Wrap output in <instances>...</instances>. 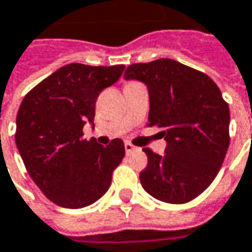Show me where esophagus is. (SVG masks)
Returning <instances> with one entry per match:
<instances>
[{
  "label": "esophagus",
  "mask_w": 252,
  "mask_h": 252,
  "mask_svg": "<svg viewBox=\"0 0 252 252\" xmlns=\"http://www.w3.org/2000/svg\"><path fill=\"white\" fill-rule=\"evenodd\" d=\"M138 148L136 146H133L130 142H125V151H126V154L129 155V154H132L133 151H136Z\"/></svg>",
  "instance_id": "34e87169"
}]
</instances>
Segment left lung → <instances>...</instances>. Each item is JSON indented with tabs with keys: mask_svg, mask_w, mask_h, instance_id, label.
<instances>
[{
	"mask_svg": "<svg viewBox=\"0 0 252 252\" xmlns=\"http://www.w3.org/2000/svg\"><path fill=\"white\" fill-rule=\"evenodd\" d=\"M126 79H139L149 91L148 126L161 129L164 155L145 148L148 165L139 174L152 197L183 205L212 184L229 146V106L215 81L174 59L133 63Z\"/></svg>",
	"mask_w": 252,
	"mask_h": 252,
	"instance_id": "1",
	"label": "left lung"
}]
</instances>
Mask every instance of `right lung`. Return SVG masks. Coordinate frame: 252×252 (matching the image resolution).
<instances>
[{
    "label": "right lung",
    "mask_w": 252,
    "mask_h": 252,
    "mask_svg": "<svg viewBox=\"0 0 252 252\" xmlns=\"http://www.w3.org/2000/svg\"><path fill=\"white\" fill-rule=\"evenodd\" d=\"M125 65L69 63L49 75L23 98L17 113L16 145L26 170L50 202L81 209L110 187L125 157L122 139L103 146L84 139L98 94L120 78Z\"/></svg>",
    "instance_id": "right-lung-1"
}]
</instances>
